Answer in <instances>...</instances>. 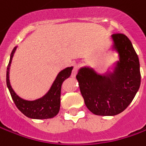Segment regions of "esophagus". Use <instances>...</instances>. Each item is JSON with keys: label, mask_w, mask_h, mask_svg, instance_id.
I'll list each match as a JSON object with an SVG mask.
<instances>
[{"label": "esophagus", "mask_w": 146, "mask_h": 146, "mask_svg": "<svg viewBox=\"0 0 146 146\" xmlns=\"http://www.w3.org/2000/svg\"><path fill=\"white\" fill-rule=\"evenodd\" d=\"M77 72H78V66H74V68H73V70H72V73H71V77H73V78H75L76 76V74H77Z\"/></svg>", "instance_id": "34e87169"}]
</instances>
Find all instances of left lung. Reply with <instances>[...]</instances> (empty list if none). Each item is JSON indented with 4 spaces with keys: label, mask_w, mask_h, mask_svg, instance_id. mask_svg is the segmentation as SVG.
I'll use <instances>...</instances> for the list:
<instances>
[{
    "label": "left lung",
    "mask_w": 146,
    "mask_h": 146,
    "mask_svg": "<svg viewBox=\"0 0 146 146\" xmlns=\"http://www.w3.org/2000/svg\"><path fill=\"white\" fill-rule=\"evenodd\" d=\"M112 49L119 60L112 70L99 74L83 66L76 76L87 108L94 115L113 116L123 112L132 102L141 85L140 62L132 42L123 34H113Z\"/></svg>",
    "instance_id": "1"
}]
</instances>
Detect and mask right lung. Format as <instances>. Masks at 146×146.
<instances>
[{
	"label": "right lung",
	"mask_w": 146,
	"mask_h": 146,
	"mask_svg": "<svg viewBox=\"0 0 146 146\" xmlns=\"http://www.w3.org/2000/svg\"><path fill=\"white\" fill-rule=\"evenodd\" d=\"M17 46L14 47L10 54L8 67L6 70V84L9 91L12 97L14 104L20 111L30 119H51L58 115L60 110V98H61V88L62 84L65 80L69 78L73 69V66L66 67L61 70L53 81L50 89L45 95L41 98L28 101L20 98L14 91L9 82V69Z\"/></svg>",
	"instance_id": "obj_1"
}]
</instances>
